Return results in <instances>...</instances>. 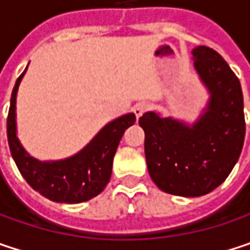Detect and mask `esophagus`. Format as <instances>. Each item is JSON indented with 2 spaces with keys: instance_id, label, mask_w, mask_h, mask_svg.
<instances>
[{
  "instance_id": "1",
  "label": "esophagus",
  "mask_w": 250,
  "mask_h": 250,
  "mask_svg": "<svg viewBox=\"0 0 250 250\" xmlns=\"http://www.w3.org/2000/svg\"><path fill=\"white\" fill-rule=\"evenodd\" d=\"M146 108H147V105H146L145 103H139V104H136V105L133 107V113H134L136 119H140V117L143 116V113L146 111Z\"/></svg>"
}]
</instances>
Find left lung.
I'll use <instances>...</instances> for the list:
<instances>
[{"label":"left lung","mask_w":250,"mask_h":250,"mask_svg":"<svg viewBox=\"0 0 250 250\" xmlns=\"http://www.w3.org/2000/svg\"><path fill=\"white\" fill-rule=\"evenodd\" d=\"M194 71L208 98L198 119L188 123L146 111L145 156L152 181L164 192L201 197L216 189L236 165L245 140L243 95L237 76L213 49L191 50Z\"/></svg>","instance_id":"obj_1"}]
</instances>
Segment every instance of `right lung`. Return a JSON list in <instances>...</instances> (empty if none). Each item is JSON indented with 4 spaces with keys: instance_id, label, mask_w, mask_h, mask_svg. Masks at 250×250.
<instances>
[{
    "instance_id": "right-lung-1",
    "label": "right lung",
    "mask_w": 250,
    "mask_h": 250,
    "mask_svg": "<svg viewBox=\"0 0 250 250\" xmlns=\"http://www.w3.org/2000/svg\"><path fill=\"white\" fill-rule=\"evenodd\" d=\"M25 72L27 68L14 85L7 119L8 145L20 174L34 191L55 203L78 204L97 197L111 178L116 150L136 116L127 113L111 120L72 156L40 161L25 150L17 136V92Z\"/></svg>"
}]
</instances>
